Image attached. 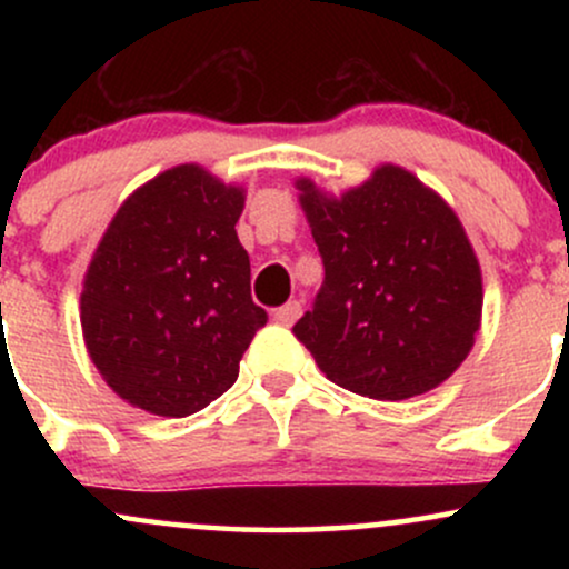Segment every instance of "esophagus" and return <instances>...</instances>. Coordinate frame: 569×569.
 I'll use <instances>...</instances> for the list:
<instances>
[{
    "label": "esophagus",
    "instance_id": "34e87169",
    "mask_svg": "<svg viewBox=\"0 0 569 569\" xmlns=\"http://www.w3.org/2000/svg\"><path fill=\"white\" fill-rule=\"evenodd\" d=\"M299 316H302V302H297V299H293V302H286L283 307H278V310L272 312V321L280 326H293Z\"/></svg>",
    "mask_w": 569,
    "mask_h": 569
}]
</instances>
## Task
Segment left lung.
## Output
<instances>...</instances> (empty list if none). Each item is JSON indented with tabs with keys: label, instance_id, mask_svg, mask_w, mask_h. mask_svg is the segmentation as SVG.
Returning <instances> with one entry per match:
<instances>
[{
	"label": "left lung",
	"instance_id": "1",
	"mask_svg": "<svg viewBox=\"0 0 569 569\" xmlns=\"http://www.w3.org/2000/svg\"><path fill=\"white\" fill-rule=\"evenodd\" d=\"M323 283L293 337L339 388L377 401L433 390L466 361L481 270L452 208L396 166L326 198L297 181Z\"/></svg>",
	"mask_w": 569,
	"mask_h": 569
}]
</instances>
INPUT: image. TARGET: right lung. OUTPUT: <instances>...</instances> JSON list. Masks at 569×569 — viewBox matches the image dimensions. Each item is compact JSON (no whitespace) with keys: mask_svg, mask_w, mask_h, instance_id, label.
<instances>
[{"mask_svg":"<svg viewBox=\"0 0 569 569\" xmlns=\"http://www.w3.org/2000/svg\"><path fill=\"white\" fill-rule=\"evenodd\" d=\"M243 189L179 166L136 189L82 286V335L117 396L187 417L230 390L267 312L240 246Z\"/></svg>","mask_w":569,"mask_h":569,"instance_id":"add662e5","label":"right lung"}]
</instances>
